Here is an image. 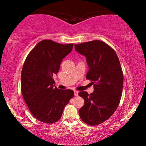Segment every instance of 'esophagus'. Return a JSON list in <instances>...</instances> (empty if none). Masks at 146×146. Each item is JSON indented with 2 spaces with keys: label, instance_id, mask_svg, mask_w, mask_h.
<instances>
[{
  "label": "esophagus",
  "instance_id": "34e87169",
  "mask_svg": "<svg viewBox=\"0 0 146 146\" xmlns=\"http://www.w3.org/2000/svg\"><path fill=\"white\" fill-rule=\"evenodd\" d=\"M74 95L75 96H78V91H77V90H74Z\"/></svg>",
  "mask_w": 146,
  "mask_h": 146
}]
</instances>
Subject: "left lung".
Wrapping results in <instances>:
<instances>
[{
  "instance_id": "8db88e82",
  "label": "left lung",
  "mask_w": 146,
  "mask_h": 146,
  "mask_svg": "<svg viewBox=\"0 0 146 146\" xmlns=\"http://www.w3.org/2000/svg\"><path fill=\"white\" fill-rule=\"evenodd\" d=\"M75 49L86 57L88 66L86 79L94 84V91L78 93L84 100L80 110L81 119L89 125H98L109 119L119 104L123 75L119 60L114 50L100 40L75 44Z\"/></svg>"
}]
</instances>
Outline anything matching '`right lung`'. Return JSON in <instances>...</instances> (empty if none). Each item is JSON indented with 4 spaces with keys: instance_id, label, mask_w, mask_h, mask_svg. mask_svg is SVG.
<instances>
[{
    "instance_id": "right-lung-1",
    "label": "right lung",
    "mask_w": 146,
    "mask_h": 146,
    "mask_svg": "<svg viewBox=\"0 0 146 146\" xmlns=\"http://www.w3.org/2000/svg\"><path fill=\"white\" fill-rule=\"evenodd\" d=\"M73 46V44L44 40L36 45L25 61L21 73L22 94L32 115L43 123L58 121L74 95L72 90L58 89L53 79Z\"/></svg>"
}]
</instances>
